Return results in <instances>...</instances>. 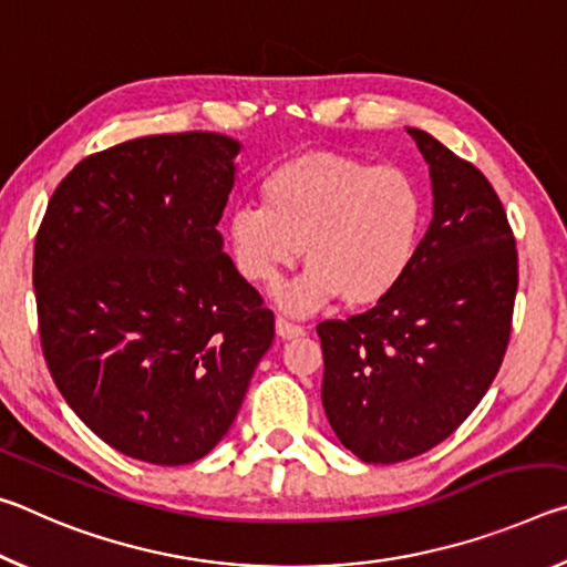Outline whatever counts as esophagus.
Segmentation results:
<instances>
[{
  "label": "esophagus",
  "mask_w": 567,
  "mask_h": 567,
  "mask_svg": "<svg viewBox=\"0 0 567 567\" xmlns=\"http://www.w3.org/2000/svg\"><path fill=\"white\" fill-rule=\"evenodd\" d=\"M275 328H277V334H280V338H282V340L302 338V334H305V328H302V324H295V322H290V320H285V318H277V322H275Z\"/></svg>",
  "instance_id": "obj_1"
}]
</instances>
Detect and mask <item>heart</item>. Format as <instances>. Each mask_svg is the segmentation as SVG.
<instances>
[{
    "mask_svg": "<svg viewBox=\"0 0 567 567\" xmlns=\"http://www.w3.org/2000/svg\"><path fill=\"white\" fill-rule=\"evenodd\" d=\"M262 205L229 215L227 239L249 282L272 285L300 257L307 275L277 300L295 315L330 302L385 300L405 280L425 229V195L400 167H375L340 152H305L262 182Z\"/></svg>",
    "mask_w": 567,
    "mask_h": 567,
    "instance_id": "heart-1",
    "label": "heart"
}]
</instances>
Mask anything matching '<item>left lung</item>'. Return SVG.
<instances>
[{"instance_id": "1", "label": "left lung", "mask_w": 567, "mask_h": 567, "mask_svg": "<svg viewBox=\"0 0 567 567\" xmlns=\"http://www.w3.org/2000/svg\"><path fill=\"white\" fill-rule=\"evenodd\" d=\"M408 132L433 179L415 262L372 310L318 324L324 415L375 465L427 453L463 425L501 370L517 292L515 237L491 182L433 134Z\"/></svg>"}]
</instances>
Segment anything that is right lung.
Masks as SVG:
<instances>
[{
    "label": "right lung",
    "instance_id": "obj_1",
    "mask_svg": "<svg viewBox=\"0 0 567 567\" xmlns=\"http://www.w3.org/2000/svg\"><path fill=\"white\" fill-rule=\"evenodd\" d=\"M239 142L152 134L84 157L47 205L34 295L47 368L76 417L152 465L205 457L275 340L223 252Z\"/></svg>",
    "mask_w": 567,
    "mask_h": 567
}]
</instances>
